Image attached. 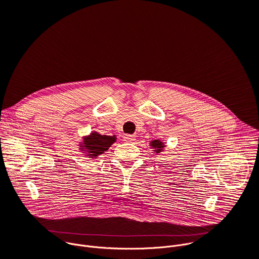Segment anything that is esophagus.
Segmentation results:
<instances>
[{
  "label": "esophagus",
  "mask_w": 259,
  "mask_h": 259,
  "mask_svg": "<svg viewBox=\"0 0 259 259\" xmlns=\"http://www.w3.org/2000/svg\"><path fill=\"white\" fill-rule=\"evenodd\" d=\"M135 139H136V136H135V135H130V134H128V135H125V136H124V140H125L126 142H133V141H135Z\"/></svg>",
  "instance_id": "34e87169"
}]
</instances>
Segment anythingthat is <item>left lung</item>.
<instances>
[{
  "instance_id": "1",
  "label": "left lung",
  "mask_w": 259,
  "mask_h": 259,
  "mask_svg": "<svg viewBox=\"0 0 259 259\" xmlns=\"http://www.w3.org/2000/svg\"><path fill=\"white\" fill-rule=\"evenodd\" d=\"M151 145H152V147H154V149H156V153H161V151L165 147L164 143L161 142L159 139L151 141Z\"/></svg>"
}]
</instances>
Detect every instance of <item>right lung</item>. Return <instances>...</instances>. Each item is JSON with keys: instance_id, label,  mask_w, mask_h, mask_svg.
<instances>
[{"instance_id": "1", "label": "right lung", "mask_w": 259, "mask_h": 259, "mask_svg": "<svg viewBox=\"0 0 259 259\" xmlns=\"http://www.w3.org/2000/svg\"><path fill=\"white\" fill-rule=\"evenodd\" d=\"M116 140L117 139L115 135L107 136V135H101L97 132H93L89 136L84 138L81 151L86 152L89 158L97 157L103 154V152H106L109 149V146L112 145Z\"/></svg>"}]
</instances>
